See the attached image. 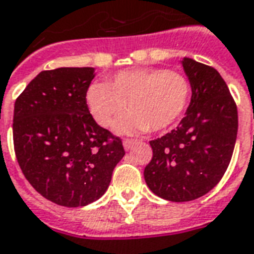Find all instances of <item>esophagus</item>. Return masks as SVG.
<instances>
[{
    "label": "esophagus",
    "mask_w": 254,
    "mask_h": 254,
    "mask_svg": "<svg viewBox=\"0 0 254 254\" xmlns=\"http://www.w3.org/2000/svg\"><path fill=\"white\" fill-rule=\"evenodd\" d=\"M135 143H136V139H125L123 140V146H125L126 150H129V148L134 146Z\"/></svg>",
    "instance_id": "34e87169"
}]
</instances>
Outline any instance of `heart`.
I'll return each mask as SVG.
<instances>
[{"label": "heart", "mask_w": 254, "mask_h": 254, "mask_svg": "<svg viewBox=\"0 0 254 254\" xmlns=\"http://www.w3.org/2000/svg\"><path fill=\"white\" fill-rule=\"evenodd\" d=\"M188 77L165 68H135L116 73L106 84L95 83L87 91V106L102 127L120 119V132L162 131L182 116L190 99Z\"/></svg>", "instance_id": "1"}]
</instances>
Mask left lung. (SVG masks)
Instances as JSON below:
<instances>
[{
	"label": "left lung",
	"instance_id": "obj_1",
	"mask_svg": "<svg viewBox=\"0 0 254 254\" xmlns=\"http://www.w3.org/2000/svg\"><path fill=\"white\" fill-rule=\"evenodd\" d=\"M191 85L186 115L175 129L150 142L146 184L158 197L188 202L209 192L224 177L237 138V106L213 66L185 57Z\"/></svg>",
	"mask_w": 254,
	"mask_h": 254
}]
</instances>
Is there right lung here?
<instances>
[{"instance_id": "right-lung-1", "label": "right lung", "mask_w": 254, "mask_h": 254, "mask_svg": "<svg viewBox=\"0 0 254 254\" xmlns=\"http://www.w3.org/2000/svg\"><path fill=\"white\" fill-rule=\"evenodd\" d=\"M93 77L89 66L43 70L14 103L13 142L22 174L62 206L99 199L126 154L122 139L89 114L85 96Z\"/></svg>"}]
</instances>
